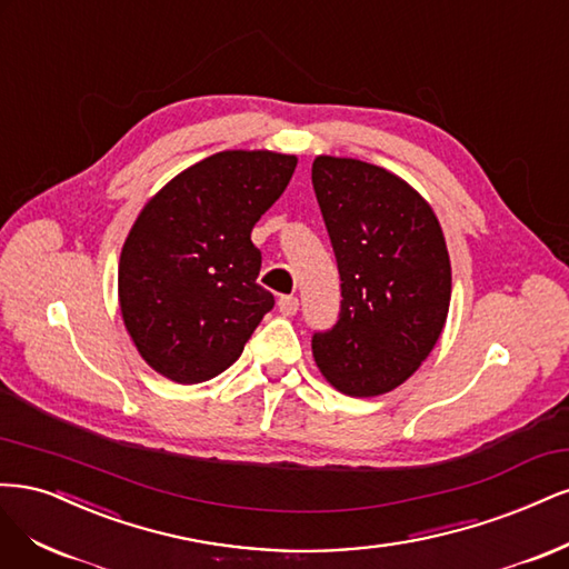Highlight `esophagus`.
Listing matches in <instances>:
<instances>
[{
  "instance_id": "34e87169",
  "label": "esophagus",
  "mask_w": 569,
  "mask_h": 569,
  "mask_svg": "<svg viewBox=\"0 0 569 569\" xmlns=\"http://www.w3.org/2000/svg\"><path fill=\"white\" fill-rule=\"evenodd\" d=\"M279 309H281V315H283V317H292V315H298V309H300V300H298L296 296H281V298H279Z\"/></svg>"
}]
</instances>
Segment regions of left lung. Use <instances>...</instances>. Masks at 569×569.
<instances>
[{
    "instance_id": "8db88e82",
    "label": "left lung",
    "mask_w": 569,
    "mask_h": 569,
    "mask_svg": "<svg viewBox=\"0 0 569 569\" xmlns=\"http://www.w3.org/2000/svg\"><path fill=\"white\" fill-rule=\"evenodd\" d=\"M311 184L340 273V315L311 336L326 380L350 397L395 390L442 333L451 264L430 206L376 164L319 156Z\"/></svg>"
}]
</instances>
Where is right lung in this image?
<instances>
[{"mask_svg": "<svg viewBox=\"0 0 569 569\" xmlns=\"http://www.w3.org/2000/svg\"><path fill=\"white\" fill-rule=\"evenodd\" d=\"M296 164L269 151L214 153L137 217L120 254V309L139 355L164 378L191 385L227 371L273 307L250 231Z\"/></svg>", "mask_w": 569, "mask_h": 569, "instance_id": "obj_1", "label": "right lung"}]
</instances>
